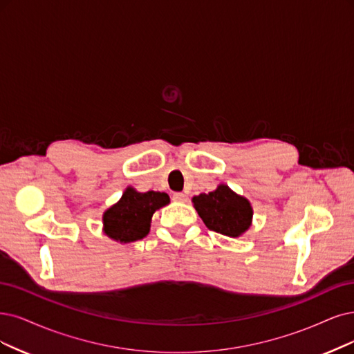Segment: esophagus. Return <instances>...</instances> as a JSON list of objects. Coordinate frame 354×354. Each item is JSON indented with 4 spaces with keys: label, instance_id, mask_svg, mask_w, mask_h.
Instances as JSON below:
<instances>
[{
    "label": "esophagus",
    "instance_id": "34e87169",
    "mask_svg": "<svg viewBox=\"0 0 354 354\" xmlns=\"http://www.w3.org/2000/svg\"><path fill=\"white\" fill-rule=\"evenodd\" d=\"M174 200L176 201V203H187L188 201V197L185 194H182V192H175L174 194Z\"/></svg>",
    "mask_w": 354,
    "mask_h": 354
}]
</instances>
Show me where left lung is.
<instances>
[{"mask_svg":"<svg viewBox=\"0 0 354 354\" xmlns=\"http://www.w3.org/2000/svg\"><path fill=\"white\" fill-rule=\"evenodd\" d=\"M194 208L204 225L229 238H239L251 227L254 210L250 200L220 184L208 194L195 195Z\"/></svg>","mask_w":354,"mask_h":354,"instance_id":"obj_1","label":"left lung"}]
</instances>
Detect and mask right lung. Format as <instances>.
Here are the masks:
<instances>
[{
  "mask_svg": "<svg viewBox=\"0 0 354 354\" xmlns=\"http://www.w3.org/2000/svg\"><path fill=\"white\" fill-rule=\"evenodd\" d=\"M169 203L170 198L166 192H138L136 188L128 187L120 201L103 213V233L120 243L146 238L153 214Z\"/></svg>",
  "mask_w": 354,
  "mask_h": 354,
  "instance_id": "1",
  "label": "right lung"
}]
</instances>
